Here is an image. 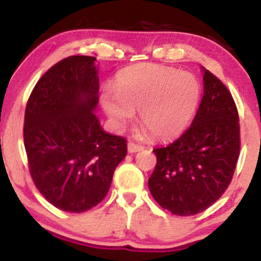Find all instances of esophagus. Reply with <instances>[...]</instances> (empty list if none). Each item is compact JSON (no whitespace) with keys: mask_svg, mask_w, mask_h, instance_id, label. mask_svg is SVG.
Listing matches in <instances>:
<instances>
[{"mask_svg":"<svg viewBox=\"0 0 261 261\" xmlns=\"http://www.w3.org/2000/svg\"><path fill=\"white\" fill-rule=\"evenodd\" d=\"M127 150H128V152H136V151H140V150H143V146L139 145V144H136V143H134V141H128Z\"/></svg>","mask_w":261,"mask_h":261,"instance_id":"1","label":"esophagus"}]
</instances>
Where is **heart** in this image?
<instances>
[{
    "label": "heart",
    "instance_id": "heart-1",
    "mask_svg": "<svg viewBox=\"0 0 261 261\" xmlns=\"http://www.w3.org/2000/svg\"><path fill=\"white\" fill-rule=\"evenodd\" d=\"M201 86L193 74L175 68L143 64L121 73L116 92H105L107 115L123 125L140 111V122L154 138L168 139L183 133L194 116Z\"/></svg>",
    "mask_w": 261,
    "mask_h": 261
}]
</instances>
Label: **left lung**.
Returning a JSON list of instances; mask_svg holds the SVG:
<instances>
[{
  "label": "left lung",
  "instance_id": "left-lung-1",
  "mask_svg": "<svg viewBox=\"0 0 261 261\" xmlns=\"http://www.w3.org/2000/svg\"><path fill=\"white\" fill-rule=\"evenodd\" d=\"M203 72L204 93L193 122L172 144L152 150L150 193L177 216L197 215L215 203L230 186L240 155L235 101L215 74Z\"/></svg>",
  "mask_w": 261,
  "mask_h": 261
}]
</instances>
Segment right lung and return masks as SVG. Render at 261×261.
<instances>
[{
    "instance_id": "right-lung-1",
    "label": "right lung",
    "mask_w": 261,
    "mask_h": 261,
    "mask_svg": "<svg viewBox=\"0 0 261 261\" xmlns=\"http://www.w3.org/2000/svg\"><path fill=\"white\" fill-rule=\"evenodd\" d=\"M94 57L72 55L46 70L28 99L23 144L34 184L57 208L81 213L106 197L127 154L93 114L99 81Z\"/></svg>"
}]
</instances>
